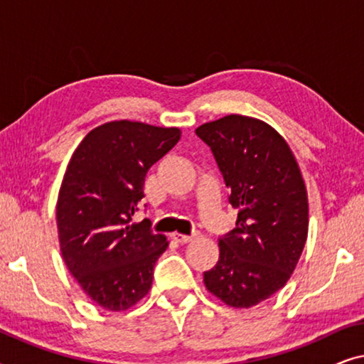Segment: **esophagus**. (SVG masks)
I'll list each match as a JSON object with an SVG mask.
<instances>
[{
  "label": "esophagus",
  "instance_id": "obj_1",
  "mask_svg": "<svg viewBox=\"0 0 364 364\" xmlns=\"http://www.w3.org/2000/svg\"><path fill=\"white\" fill-rule=\"evenodd\" d=\"M196 237H197V233H192V235H183V233H173V238H176L178 243H188V242H192Z\"/></svg>",
  "mask_w": 364,
  "mask_h": 364
}]
</instances>
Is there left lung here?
<instances>
[{"label": "left lung", "instance_id": "1", "mask_svg": "<svg viewBox=\"0 0 364 364\" xmlns=\"http://www.w3.org/2000/svg\"><path fill=\"white\" fill-rule=\"evenodd\" d=\"M196 134L210 147L228 202L238 208L203 283L228 306H255L285 287L305 247L308 197L300 167L285 139L258 119L230 114Z\"/></svg>", "mask_w": 364, "mask_h": 364}]
</instances>
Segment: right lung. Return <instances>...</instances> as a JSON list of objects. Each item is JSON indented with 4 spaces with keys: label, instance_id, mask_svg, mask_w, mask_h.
I'll return each mask as SVG.
<instances>
[{
    "label": "right lung",
    "instance_id": "obj_1",
    "mask_svg": "<svg viewBox=\"0 0 364 364\" xmlns=\"http://www.w3.org/2000/svg\"><path fill=\"white\" fill-rule=\"evenodd\" d=\"M178 139L177 127L107 122L82 139L68 164L56 205L61 253L82 290L106 310H127L151 290L168 242L132 215L147 171Z\"/></svg>",
    "mask_w": 364,
    "mask_h": 364
}]
</instances>
